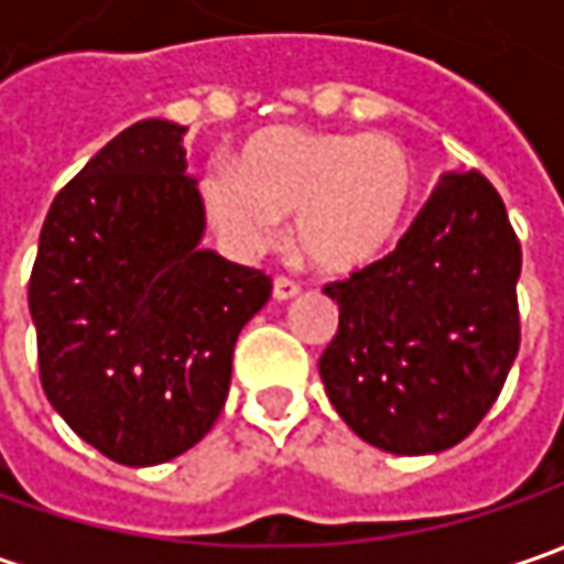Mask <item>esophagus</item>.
Masks as SVG:
<instances>
[{"instance_id": "1", "label": "esophagus", "mask_w": 564, "mask_h": 564, "mask_svg": "<svg viewBox=\"0 0 564 564\" xmlns=\"http://www.w3.org/2000/svg\"><path fill=\"white\" fill-rule=\"evenodd\" d=\"M297 292H301V285H297L294 279H289V275H279V279L272 282V297H275V301H289V297H294Z\"/></svg>"}]
</instances>
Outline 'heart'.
Returning <instances> with one entry per match:
<instances>
[{
  "label": "heart",
  "instance_id": "obj_1",
  "mask_svg": "<svg viewBox=\"0 0 564 564\" xmlns=\"http://www.w3.org/2000/svg\"><path fill=\"white\" fill-rule=\"evenodd\" d=\"M200 194L238 253L270 248L282 216H294V248L316 270L351 272L399 241L417 197V169L389 134L270 128L238 150L235 165H213Z\"/></svg>",
  "mask_w": 564,
  "mask_h": 564
}]
</instances>
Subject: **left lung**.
Segmentation results:
<instances>
[{
	"mask_svg": "<svg viewBox=\"0 0 564 564\" xmlns=\"http://www.w3.org/2000/svg\"><path fill=\"white\" fill-rule=\"evenodd\" d=\"M521 245L499 191L448 172L392 253L329 282L338 329L319 379L341 421L392 455L458 445L521 345Z\"/></svg>",
	"mask_w": 564,
	"mask_h": 564,
	"instance_id": "1",
	"label": "left lung"
}]
</instances>
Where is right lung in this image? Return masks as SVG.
Here are the masks:
<instances>
[{
    "mask_svg": "<svg viewBox=\"0 0 564 564\" xmlns=\"http://www.w3.org/2000/svg\"><path fill=\"white\" fill-rule=\"evenodd\" d=\"M182 138L147 119L106 143L55 194L28 289L46 399L128 467L172 462L209 433L238 333L272 292L267 272L200 248Z\"/></svg>",
    "mask_w": 564,
    "mask_h": 564,
    "instance_id": "right-lung-1",
    "label": "right lung"
}]
</instances>
